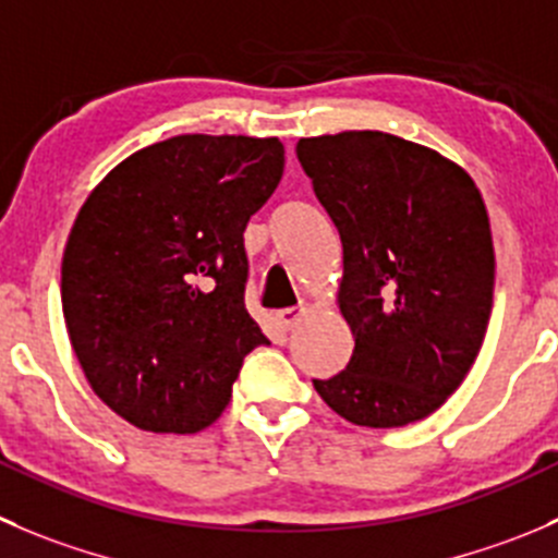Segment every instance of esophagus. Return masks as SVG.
Wrapping results in <instances>:
<instances>
[{"mask_svg": "<svg viewBox=\"0 0 558 558\" xmlns=\"http://www.w3.org/2000/svg\"><path fill=\"white\" fill-rule=\"evenodd\" d=\"M305 313H307L305 307H286V311L278 313V322L283 324V329H294L296 324L305 318Z\"/></svg>", "mask_w": 558, "mask_h": 558, "instance_id": "obj_1", "label": "esophagus"}]
</instances>
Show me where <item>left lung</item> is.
I'll use <instances>...</instances> for the list:
<instances>
[{"label": "left lung", "instance_id": "obj_1", "mask_svg": "<svg viewBox=\"0 0 558 558\" xmlns=\"http://www.w3.org/2000/svg\"><path fill=\"white\" fill-rule=\"evenodd\" d=\"M343 242L338 307L354 354L313 378L324 403L365 428L434 414L466 378L494 307V236L472 177L436 149L381 130L296 144Z\"/></svg>", "mask_w": 558, "mask_h": 558}]
</instances>
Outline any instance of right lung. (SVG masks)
Masks as SVG:
<instances>
[{
  "label": "right lung",
  "instance_id": "obj_1",
  "mask_svg": "<svg viewBox=\"0 0 558 558\" xmlns=\"http://www.w3.org/2000/svg\"><path fill=\"white\" fill-rule=\"evenodd\" d=\"M283 144L174 135L111 169L62 256V313L97 398L153 434H198L269 343L245 307V226L283 177Z\"/></svg>",
  "mask_w": 558,
  "mask_h": 558
}]
</instances>
